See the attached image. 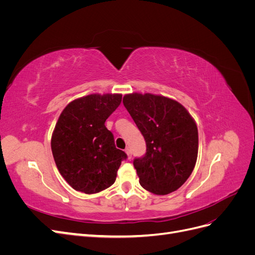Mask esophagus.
<instances>
[{"mask_svg": "<svg viewBox=\"0 0 255 255\" xmlns=\"http://www.w3.org/2000/svg\"><path fill=\"white\" fill-rule=\"evenodd\" d=\"M126 152H127V154H128V158L132 157V150H130V148H128H128L126 149Z\"/></svg>", "mask_w": 255, "mask_h": 255, "instance_id": "34e87169", "label": "esophagus"}]
</instances>
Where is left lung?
Returning <instances> with one entry per match:
<instances>
[{
  "instance_id": "obj_1",
  "label": "left lung",
  "mask_w": 255,
  "mask_h": 255,
  "mask_svg": "<svg viewBox=\"0 0 255 255\" xmlns=\"http://www.w3.org/2000/svg\"><path fill=\"white\" fill-rule=\"evenodd\" d=\"M123 105L146 144L144 155L133 161L140 185L155 195L179 189L197 161L199 139L194 119L183 105L161 96L126 95Z\"/></svg>"
}]
</instances>
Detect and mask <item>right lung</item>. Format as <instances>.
<instances>
[{
  "label": "right lung",
  "mask_w": 255,
  "mask_h": 255,
  "mask_svg": "<svg viewBox=\"0 0 255 255\" xmlns=\"http://www.w3.org/2000/svg\"><path fill=\"white\" fill-rule=\"evenodd\" d=\"M122 95H89L69 103L60 114L51 140L58 171L70 186L97 194L115 183L126 152L116 148L105 121Z\"/></svg>",
  "instance_id": "obj_1"
}]
</instances>
